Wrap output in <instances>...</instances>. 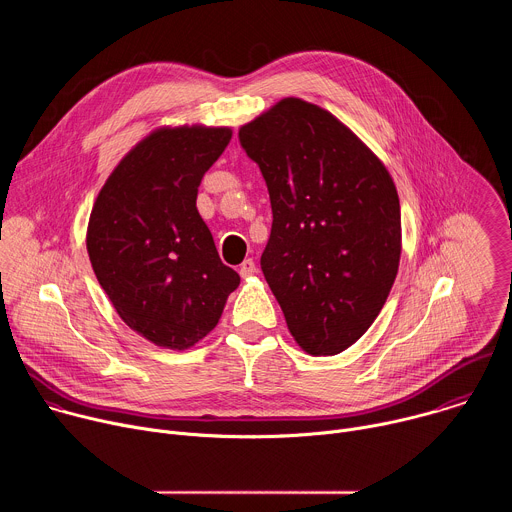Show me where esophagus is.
<instances>
[{"mask_svg":"<svg viewBox=\"0 0 512 512\" xmlns=\"http://www.w3.org/2000/svg\"><path fill=\"white\" fill-rule=\"evenodd\" d=\"M255 271H257V267H255V261H253V259H245V261L241 263V267H239L241 277H249V275H253Z\"/></svg>","mask_w":512,"mask_h":512,"instance_id":"esophagus-1","label":"esophagus"}]
</instances>
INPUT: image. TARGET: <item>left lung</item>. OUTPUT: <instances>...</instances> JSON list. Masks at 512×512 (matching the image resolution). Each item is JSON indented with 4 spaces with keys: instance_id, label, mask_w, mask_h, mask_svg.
I'll return each instance as SVG.
<instances>
[{
    "instance_id": "8db88e82",
    "label": "left lung",
    "mask_w": 512,
    "mask_h": 512,
    "mask_svg": "<svg viewBox=\"0 0 512 512\" xmlns=\"http://www.w3.org/2000/svg\"><path fill=\"white\" fill-rule=\"evenodd\" d=\"M267 184L273 223L263 275L287 328L314 356L371 328L401 255V208L387 168L348 127L283 99L239 131Z\"/></svg>"
}]
</instances>
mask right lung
<instances>
[{
  "label": "right lung",
  "mask_w": 512,
  "mask_h": 512,
  "mask_svg": "<svg viewBox=\"0 0 512 512\" xmlns=\"http://www.w3.org/2000/svg\"><path fill=\"white\" fill-rule=\"evenodd\" d=\"M229 141L227 127L160 129L121 160L93 206V271L121 320L158 346L204 338L241 281L196 210L202 176Z\"/></svg>",
  "instance_id": "1"
}]
</instances>
